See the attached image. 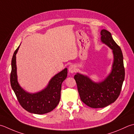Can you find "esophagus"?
Returning <instances> with one entry per match:
<instances>
[{
	"mask_svg": "<svg viewBox=\"0 0 134 134\" xmlns=\"http://www.w3.org/2000/svg\"><path fill=\"white\" fill-rule=\"evenodd\" d=\"M76 70V67L74 65H71L69 67V71L70 73H74Z\"/></svg>",
	"mask_w": 134,
	"mask_h": 134,
	"instance_id": "1",
	"label": "esophagus"
}]
</instances>
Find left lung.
Returning <instances> with one entry per match:
<instances>
[{"mask_svg":"<svg viewBox=\"0 0 134 134\" xmlns=\"http://www.w3.org/2000/svg\"><path fill=\"white\" fill-rule=\"evenodd\" d=\"M100 35L102 43L112 50L113 62L110 72L103 80L98 82L79 72L74 76L81 100L92 108H103L114 103L120 95L125 77L121 48L108 31L102 30Z\"/></svg>","mask_w":134,"mask_h":134,"instance_id":"8db88e82","label":"left lung"}]
</instances>
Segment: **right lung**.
<instances>
[{
	"instance_id": "1",
	"label": "right lung",
	"mask_w": 134,
	"mask_h": 134,
	"mask_svg": "<svg viewBox=\"0 0 134 134\" xmlns=\"http://www.w3.org/2000/svg\"><path fill=\"white\" fill-rule=\"evenodd\" d=\"M20 46L15 50L12 60L10 83L12 90L14 91L21 106L25 110L37 114L48 113L56 108L59 103L62 84L67 78V68H65L54 75L43 90L35 93L29 92L24 90L18 81L16 54Z\"/></svg>"
}]
</instances>
